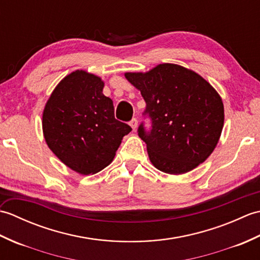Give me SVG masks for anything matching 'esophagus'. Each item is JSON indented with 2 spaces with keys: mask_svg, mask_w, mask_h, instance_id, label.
<instances>
[{
  "mask_svg": "<svg viewBox=\"0 0 260 260\" xmlns=\"http://www.w3.org/2000/svg\"><path fill=\"white\" fill-rule=\"evenodd\" d=\"M129 125L132 126V128L135 131L137 128V125H139V120H137L136 118H133L129 121Z\"/></svg>",
  "mask_w": 260,
  "mask_h": 260,
  "instance_id": "obj_1",
  "label": "esophagus"
}]
</instances>
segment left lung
I'll use <instances>...</instances> for the list:
<instances>
[{"instance_id":"left-lung-1","label":"left lung","mask_w":260,"mask_h":260,"mask_svg":"<svg viewBox=\"0 0 260 260\" xmlns=\"http://www.w3.org/2000/svg\"><path fill=\"white\" fill-rule=\"evenodd\" d=\"M146 103L139 126L152 164L169 174H183L203 163L221 135L223 104L213 87L194 71L162 63L148 73H127Z\"/></svg>"}]
</instances>
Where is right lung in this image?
<instances>
[{
    "label": "right lung",
    "mask_w": 260,
    "mask_h": 260,
    "mask_svg": "<svg viewBox=\"0 0 260 260\" xmlns=\"http://www.w3.org/2000/svg\"><path fill=\"white\" fill-rule=\"evenodd\" d=\"M99 77L77 70L54 88L43 110L49 148L71 170L93 174L113 161L132 127L115 118L113 101Z\"/></svg>",
    "instance_id": "add662e5"
}]
</instances>
